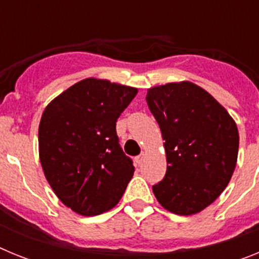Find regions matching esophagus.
<instances>
[{
  "label": "esophagus",
  "instance_id": "34e87169",
  "mask_svg": "<svg viewBox=\"0 0 259 259\" xmlns=\"http://www.w3.org/2000/svg\"><path fill=\"white\" fill-rule=\"evenodd\" d=\"M144 159H145V154H144V153H141L140 155H137V157L135 158V162H136L137 164H141L143 163Z\"/></svg>",
  "mask_w": 259,
  "mask_h": 259
}]
</instances>
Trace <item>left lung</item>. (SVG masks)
I'll use <instances>...</instances> for the list:
<instances>
[{"label":"left lung","instance_id":"left-lung-1","mask_svg":"<svg viewBox=\"0 0 259 259\" xmlns=\"http://www.w3.org/2000/svg\"><path fill=\"white\" fill-rule=\"evenodd\" d=\"M146 102L164 140L167 170L153 185L168 211L193 215L221 196L235 171L239 131L228 111L191 81L148 89Z\"/></svg>","mask_w":259,"mask_h":259}]
</instances>
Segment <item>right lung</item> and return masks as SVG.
<instances>
[{
    "label": "right lung",
    "mask_w": 259,
    "mask_h": 259,
    "mask_svg": "<svg viewBox=\"0 0 259 259\" xmlns=\"http://www.w3.org/2000/svg\"><path fill=\"white\" fill-rule=\"evenodd\" d=\"M137 88L88 77L57 96L38 125V155L57 197L84 217L113 209L135 167L116 136V120Z\"/></svg>",
    "instance_id": "right-lung-1"
}]
</instances>
